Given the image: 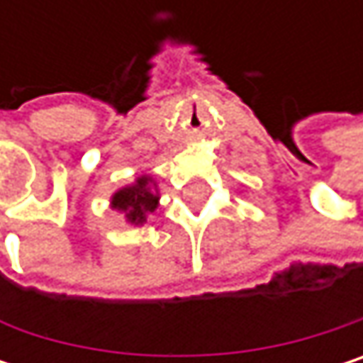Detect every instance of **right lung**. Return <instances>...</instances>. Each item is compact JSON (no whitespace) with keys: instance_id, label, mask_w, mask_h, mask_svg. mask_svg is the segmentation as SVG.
<instances>
[{"instance_id":"obj_1","label":"right lung","mask_w":363,"mask_h":363,"mask_svg":"<svg viewBox=\"0 0 363 363\" xmlns=\"http://www.w3.org/2000/svg\"><path fill=\"white\" fill-rule=\"evenodd\" d=\"M160 203L157 186L151 177H140L134 184H128L119 191L113 193L111 197V208L121 212L130 225H145L147 216L155 212Z\"/></svg>"}]
</instances>
